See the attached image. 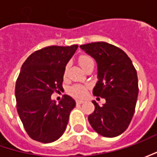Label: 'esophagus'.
<instances>
[{"label":"esophagus","mask_w":157,"mask_h":157,"mask_svg":"<svg viewBox=\"0 0 157 157\" xmlns=\"http://www.w3.org/2000/svg\"><path fill=\"white\" fill-rule=\"evenodd\" d=\"M76 103L78 104V105H80V104H82V103H84V101L82 100H76Z\"/></svg>","instance_id":"1"}]
</instances>
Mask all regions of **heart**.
<instances>
[{"mask_svg":"<svg viewBox=\"0 0 157 157\" xmlns=\"http://www.w3.org/2000/svg\"><path fill=\"white\" fill-rule=\"evenodd\" d=\"M93 59L90 57H88V56H81L78 59V62H79V64L81 65V67L83 68L88 62H90ZM66 71H67V66L64 69V75L66 74ZM86 87L83 86H74L70 88L69 92L71 95L78 97V98H81L86 94Z\"/></svg>","mask_w":157,"mask_h":157,"instance_id":"1","label":"heart"}]
</instances>
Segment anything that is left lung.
<instances>
[{"mask_svg": "<svg viewBox=\"0 0 157 157\" xmlns=\"http://www.w3.org/2000/svg\"><path fill=\"white\" fill-rule=\"evenodd\" d=\"M98 65V82L93 94L105 100L88 116L92 128L105 137H115L128 128L138 97V78L133 63L125 52L105 42L80 45Z\"/></svg>", "mask_w": 157, "mask_h": 157, "instance_id": "left-lung-1", "label": "left lung"}]
</instances>
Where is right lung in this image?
<instances>
[{
  "label": "right lung",
  "mask_w": 157,
  "mask_h": 157,
  "mask_svg": "<svg viewBox=\"0 0 157 157\" xmlns=\"http://www.w3.org/2000/svg\"><path fill=\"white\" fill-rule=\"evenodd\" d=\"M78 45L48 46L33 52L21 65L15 84L16 108L35 141L50 143L65 131L75 100L68 95L57 103L52 94L63 89L64 69Z\"/></svg>",
  "instance_id": "obj_1"
}]
</instances>
